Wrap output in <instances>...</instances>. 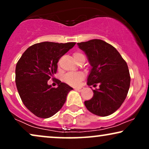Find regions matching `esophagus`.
I'll return each instance as SVG.
<instances>
[{"label": "esophagus", "mask_w": 149, "mask_h": 149, "mask_svg": "<svg viewBox=\"0 0 149 149\" xmlns=\"http://www.w3.org/2000/svg\"><path fill=\"white\" fill-rule=\"evenodd\" d=\"M82 87H77V88H75V90H76V91L80 92L81 91H82Z\"/></svg>", "instance_id": "esophagus-1"}]
</instances>
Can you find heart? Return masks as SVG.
<instances>
[{
  "instance_id": "obj_1",
  "label": "heart",
  "mask_w": 149,
  "mask_h": 149,
  "mask_svg": "<svg viewBox=\"0 0 149 149\" xmlns=\"http://www.w3.org/2000/svg\"><path fill=\"white\" fill-rule=\"evenodd\" d=\"M81 56H83L80 53L76 52L73 54V59L76 61ZM84 75L81 72H70L67 73L63 77V81L71 86H78L81 81L83 80Z\"/></svg>"
}]
</instances>
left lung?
<instances>
[{
	"instance_id": "1",
	"label": "left lung",
	"mask_w": 149,
	"mask_h": 149,
	"mask_svg": "<svg viewBox=\"0 0 149 149\" xmlns=\"http://www.w3.org/2000/svg\"><path fill=\"white\" fill-rule=\"evenodd\" d=\"M78 45L91 66L87 84H100L99 88L93 90V97L84 101V105L96 116L113 113L121 107L129 89L131 77L127 63L114 47L104 40L93 39Z\"/></svg>"
}]
</instances>
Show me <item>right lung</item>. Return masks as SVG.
I'll use <instances>...</instances> for the list:
<instances>
[{
  "instance_id": "obj_1",
  "label": "right lung",
  "mask_w": 149,
  "mask_h": 149,
  "mask_svg": "<svg viewBox=\"0 0 149 149\" xmlns=\"http://www.w3.org/2000/svg\"><path fill=\"white\" fill-rule=\"evenodd\" d=\"M76 42H43L29 47L16 67V84L24 106L38 118H48L63 107L72 87L58 81V87L47 82L57 71L58 61Z\"/></svg>"
}]
</instances>
